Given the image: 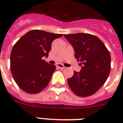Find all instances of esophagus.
<instances>
[{
	"instance_id": "esophagus-1",
	"label": "esophagus",
	"mask_w": 123,
	"mask_h": 123,
	"mask_svg": "<svg viewBox=\"0 0 123 123\" xmlns=\"http://www.w3.org/2000/svg\"><path fill=\"white\" fill-rule=\"evenodd\" d=\"M56 66H57V68H58L59 69H63L65 68V66L62 65V64H56Z\"/></svg>"
}]
</instances>
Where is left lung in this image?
Masks as SVG:
<instances>
[{
    "mask_svg": "<svg viewBox=\"0 0 123 123\" xmlns=\"http://www.w3.org/2000/svg\"><path fill=\"white\" fill-rule=\"evenodd\" d=\"M64 36L73 46L75 57L82 64L80 71H74L73 77L68 79V84L76 95H92L105 84L110 74L111 59L109 50L98 37L92 34Z\"/></svg>",
    "mask_w": 123,
    "mask_h": 123,
    "instance_id": "obj_1",
    "label": "left lung"
}]
</instances>
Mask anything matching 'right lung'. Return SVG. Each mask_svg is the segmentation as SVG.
Masks as SVG:
<instances>
[{"label": "right lung", "mask_w": 123, "mask_h": 123, "mask_svg": "<svg viewBox=\"0 0 123 123\" xmlns=\"http://www.w3.org/2000/svg\"><path fill=\"white\" fill-rule=\"evenodd\" d=\"M62 34L32 30L23 36L12 47L11 71L18 87L26 92L37 94L50 82L55 66L46 62L54 39Z\"/></svg>", "instance_id": "right-lung-1"}]
</instances>
